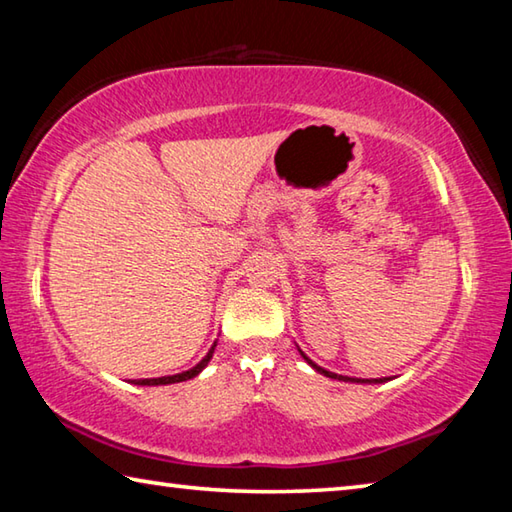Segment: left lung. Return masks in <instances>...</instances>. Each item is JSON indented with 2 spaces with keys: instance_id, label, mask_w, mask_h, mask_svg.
I'll use <instances>...</instances> for the list:
<instances>
[{
  "instance_id": "left-lung-1",
  "label": "left lung",
  "mask_w": 512,
  "mask_h": 512,
  "mask_svg": "<svg viewBox=\"0 0 512 512\" xmlns=\"http://www.w3.org/2000/svg\"><path fill=\"white\" fill-rule=\"evenodd\" d=\"M298 352L302 354V359H305L311 368H314L316 372H320V375H325V377H329V379H339V381H350V384H384V381H388V377H384V379H354V377H345V375H336V372H329V370H325V368H320L318 363H314L311 361L305 352H302L300 348H298Z\"/></svg>"
}]
</instances>
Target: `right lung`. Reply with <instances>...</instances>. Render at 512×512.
Instances as JSON below:
<instances>
[{
    "mask_svg": "<svg viewBox=\"0 0 512 512\" xmlns=\"http://www.w3.org/2000/svg\"><path fill=\"white\" fill-rule=\"evenodd\" d=\"M214 348H216V341H214V345L210 350H207V354L205 357L196 363L194 368H189V370H185V372H178V375H167V377H155V379H133L131 384H135V386H167V384H178V381H187V379H194L198 372H201L207 363H210V359H212V354H214Z\"/></svg>",
    "mask_w": 512,
    "mask_h": 512,
    "instance_id": "right-lung-1",
    "label": "right lung"
}]
</instances>
